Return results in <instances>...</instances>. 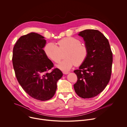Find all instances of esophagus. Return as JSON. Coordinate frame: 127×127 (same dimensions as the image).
Wrapping results in <instances>:
<instances>
[{"label":"esophagus","mask_w":127,"mask_h":127,"mask_svg":"<svg viewBox=\"0 0 127 127\" xmlns=\"http://www.w3.org/2000/svg\"><path fill=\"white\" fill-rule=\"evenodd\" d=\"M63 73L64 74H67L69 73V72H63Z\"/></svg>","instance_id":"esophagus-1"}]
</instances>
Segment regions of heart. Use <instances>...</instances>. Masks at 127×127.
I'll return each instance as SVG.
<instances>
[{"instance_id": "heart-1", "label": "heart", "mask_w": 127, "mask_h": 127, "mask_svg": "<svg viewBox=\"0 0 127 127\" xmlns=\"http://www.w3.org/2000/svg\"><path fill=\"white\" fill-rule=\"evenodd\" d=\"M57 44L58 46L51 42L47 44L44 51L48 58L56 63L60 62L63 58V53L65 52V58L57 66L63 71H67L74 65L80 66L88 57L87 46L82 44L78 38L66 37L58 41Z\"/></svg>"}]
</instances>
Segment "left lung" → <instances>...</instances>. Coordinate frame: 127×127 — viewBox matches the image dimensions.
Wrapping results in <instances>:
<instances>
[{
  "instance_id": "left-lung-1",
  "label": "left lung",
  "mask_w": 127,
  "mask_h": 127,
  "mask_svg": "<svg viewBox=\"0 0 127 127\" xmlns=\"http://www.w3.org/2000/svg\"><path fill=\"white\" fill-rule=\"evenodd\" d=\"M88 49V55L79 69L74 71L77 81L74 84L76 94L83 98H93L102 92L109 82L113 53L108 40L99 31L79 32Z\"/></svg>"
}]
</instances>
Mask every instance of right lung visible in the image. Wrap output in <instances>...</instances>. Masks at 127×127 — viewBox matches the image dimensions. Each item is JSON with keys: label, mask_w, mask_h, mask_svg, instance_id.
I'll return each mask as SVG.
<instances>
[{"label": "right lung", "mask_w": 127, "mask_h": 127, "mask_svg": "<svg viewBox=\"0 0 127 127\" xmlns=\"http://www.w3.org/2000/svg\"><path fill=\"white\" fill-rule=\"evenodd\" d=\"M46 43L44 37L37 33L24 35L13 47L12 59L20 84L30 96L42 101L53 97L57 82L63 75L58 68L48 72L54 65L43 50Z\"/></svg>", "instance_id": "add662e5"}]
</instances>
